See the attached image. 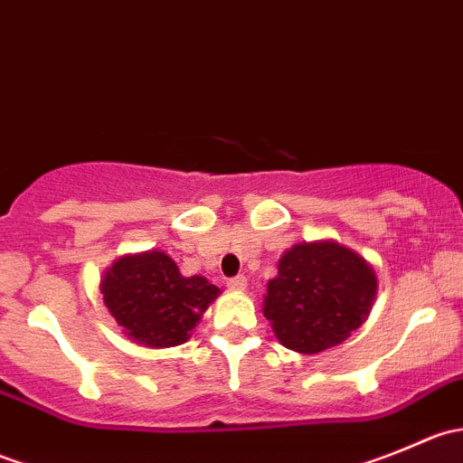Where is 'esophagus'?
<instances>
[{
    "label": "esophagus",
    "mask_w": 463,
    "mask_h": 463,
    "mask_svg": "<svg viewBox=\"0 0 463 463\" xmlns=\"http://www.w3.org/2000/svg\"><path fill=\"white\" fill-rule=\"evenodd\" d=\"M226 287L232 288V291H244L246 288V278L244 275H235V278L226 279Z\"/></svg>",
    "instance_id": "34e87169"
}]
</instances>
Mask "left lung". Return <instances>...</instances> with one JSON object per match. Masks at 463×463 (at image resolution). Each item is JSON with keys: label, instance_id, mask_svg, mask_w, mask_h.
<instances>
[{"label": "left lung", "instance_id": "8db88e82", "mask_svg": "<svg viewBox=\"0 0 463 463\" xmlns=\"http://www.w3.org/2000/svg\"><path fill=\"white\" fill-rule=\"evenodd\" d=\"M376 296L372 266L334 241L298 244L266 287L264 316L284 347L318 354L363 325Z\"/></svg>", "mask_w": 463, "mask_h": 463}]
</instances>
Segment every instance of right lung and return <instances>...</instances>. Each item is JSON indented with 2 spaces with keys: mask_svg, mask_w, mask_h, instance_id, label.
Returning a JSON list of instances; mask_svg holds the SVG:
<instances>
[{
  "mask_svg": "<svg viewBox=\"0 0 463 463\" xmlns=\"http://www.w3.org/2000/svg\"><path fill=\"white\" fill-rule=\"evenodd\" d=\"M100 288L125 334L147 347L185 343L219 293L202 275L184 278L161 250L120 258L107 270Z\"/></svg>",
  "mask_w": 463,
  "mask_h": 463,
  "instance_id": "obj_1",
  "label": "right lung"
}]
</instances>
